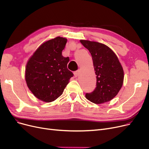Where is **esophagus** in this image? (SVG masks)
<instances>
[{
    "label": "esophagus",
    "instance_id": "34e87169",
    "mask_svg": "<svg viewBox=\"0 0 149 149\" xmlns=\"http://www.w3.org/2000/svg\"><path fill=\"white\" fill-rule=\"evenodd\" d=\"M74 76H75V77H77L78 76H79V74H80V71H79V70H77V71H75V72H74Z\"/></svg>",
    "mask_w": 149,
    "mask_h": 149
}]
</instances>
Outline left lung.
<instances>
[{"instance_id":"left-lung-1","label":"left lung","mask_w":149,"mask_h":149,"mask_svg":"<svg viewBox=\"0 0 149 149\" xmlns=\"http://www.w3.org/2000/svg\"><path fill=\"white\" fill-rule=\"evenodd\" d=\"M90 52L97 78L96 88L86 93V98L95 104H102L112 100L121 89L124 70L114 52L103 43L80 40Z\"/></svg>"}]
</instances>
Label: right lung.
<instances>
[{"label":"right lung","mask_w":149,"mask_h":149,"mask_svg":"<svg viewBox=\"0 0 149 149\" xmlns=\"http://www.w3.org/2000/svg\"><path fill=\"white\" fill-rule=\"evenodd\" d=\"M66 38L57 37L42 43L28 61L25 80L33 95L45 102L56 100L63 92L73 73L67 68L69 57L62 56Z\"/></svg>","instance_id":"obj_1"}]
</instances>
